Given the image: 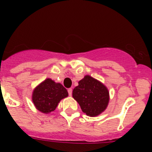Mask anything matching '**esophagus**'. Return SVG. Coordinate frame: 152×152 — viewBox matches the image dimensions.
Instances as JSON below:
<instances>
[{"label": "esophagus", "instance_id": "1", "mask_svg": "<svg viewBox=\"0 0 152 152\" xmlns=\"http://www.w3.org/2000/svg\"><path fill=\"white\" fill-rule=\"evenodd\" d=\"M68 94H69V96H72V88H68Z\"/></svg>", "mask_w": 152, "mask_h": 152}]
</instances>
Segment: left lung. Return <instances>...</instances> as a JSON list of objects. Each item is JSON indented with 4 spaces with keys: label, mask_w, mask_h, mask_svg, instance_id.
Returning <instances> with one entry per match:
<instances>
[{
    "label": "left lung",
    "mask_w": 152,
    "mask_h": 152,
    "mask_svg": "<svg viewBox=\"0 0 152 152\" xmlns=\"http://www.w3.org/2000/svg\"><path fill=\"white\" fill-rule=\"evenodd\" d=\"M72 96L89 116L100 115L105 110L110 100L107 87L89 75L79 81L78 85L74 88Z\"/></svg>",
    "instance_id": "8db88e82"
}]
</instances>
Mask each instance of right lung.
<instances>
[{
	"instance_id": "right-lung-1",
	"label": "right lung",
	"mask_w": 152,
	"mask_h": 152,
	"mask_svg": "<svg viewBox=\"0 0 152 152\" xmlns=\"http://www.w3.org/2000/svg\"><path fill=\"white\" fill-rule=\"evenodd\" d=\"M68 96V91L62 84L47 78L35 88L32 100L38 110L49 113L56 110L60 100Z\"/></svg>"
}]
</instances>
